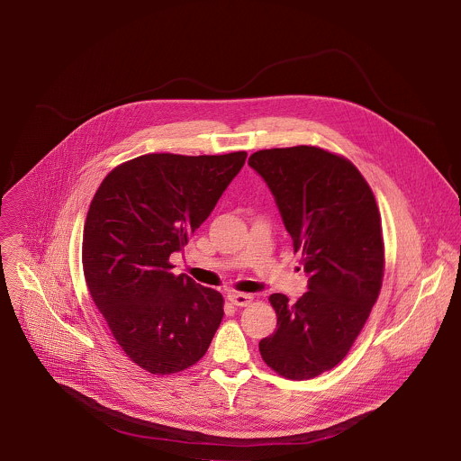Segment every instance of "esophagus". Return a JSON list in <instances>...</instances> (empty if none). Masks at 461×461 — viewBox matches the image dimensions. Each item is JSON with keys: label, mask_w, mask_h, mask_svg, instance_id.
<instances>
[{"label": "esophagus", "mask_w": 461, "mask_h": 461, "mask_svg": "<svg viewBox=\"0 0 461 461\" xmlns=\"http://www.w3.org/2000/svg\"><path fill=\"white\" fill-rule=\"evenodd\" d=\"M229 300H230V303L236 305V307H247V305H250L252 296H250V294H245V293H230V294H229Z\"/></svg>", "instance_id": "obj_1"}]
</instances>
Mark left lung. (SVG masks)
<instances>
[{"label":"left lung","instance_id":"1","mask_svg":"<svg viewBox=\"0 0 461 461\" xmlns=\"http://www.w3.org/2000/svg\"><path fill=\"white\" fill-rule=\"evenodd\" d=\"M249 165L267 185L309 276L296 303L269 296L276 330L259 351L284 378L309 380L348 355L380 294V211L355 165L320 147L266 149Z\"/></svg>","mask_w":461,"mask_h":461}]
</instances>
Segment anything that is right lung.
<instances>
[{"label":"right lung","instance_id":"right-lung-1","mask_svg":"<svg viewBox=\"0 0 461 461\" xmlns=\"http://www.w3.org/2000/svg\"><path fill=\"white\" fill-rule=\"evenodd\" d=\"M247 152L145 154L112 170L92 198L83 273L115 340L141 369L172 375L198 362L223 298L168 263L207 220Z\"/></svg>","mask_w":461,"mask_h":461}]
</instances>
